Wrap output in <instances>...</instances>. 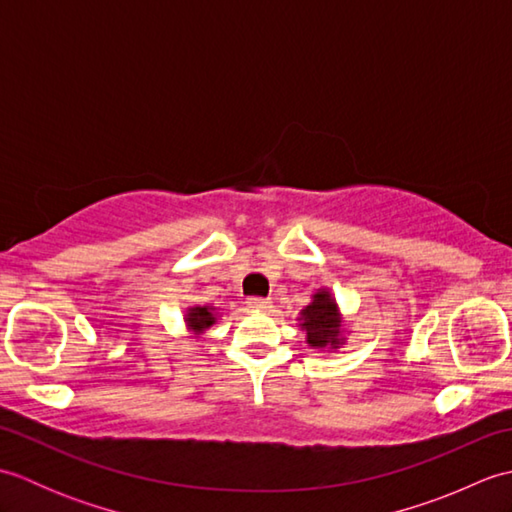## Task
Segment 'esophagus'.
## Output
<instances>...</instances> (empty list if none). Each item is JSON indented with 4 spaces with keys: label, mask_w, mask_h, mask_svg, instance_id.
<instances>
[{
    "label": "esophagus",
    "mask_w": 512,
    "mask_h": 512,
    "mask_svg": "<svg viewBox=\"0 0 512 512\" xmlns=\"http://www.w3.org/2000/svg\"><path fill=\"white\" fill-rule=\"evenodd\" d=\"M248 308H253V310H268L270 308V299H264V297H248Z\"/></svg>",
    "instance_id": "obj_1"
}]
</instances>
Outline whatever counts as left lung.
Returning a JSON list of instances; mask_svg holds the SVG:
<instances>
[{"mask_svg": "<svg viewBox=\"0 0 512 512\" xmlns=\"http://www.w3.org/2000/svg\"><path fill=\"white\" fill-rule=\"evenodd\" d=\"M301 328L306 330L310 347H339L343 343L339 310L330 292H317L310 306L301 310Z\"/></svg>", "mask_w": 512, "mask_h": 512, "instance_id": "8db88e82", "label": "left lung"}]
</instances>
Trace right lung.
Wrapping results in <instances>:
<instances>
[{
	"label": "right lung",
	"mask_w": 512,
	"mask_h": 512,
	"mask_svg": "<svg viewBox=\"0 0 512 512\" xmlns=\"http://www.w3.org/2000/svg\"><path fill=\"white\" fill-rule=\"evenodd\" d=\"M213 323H215L213 308H209V306L189 308V312H187V325H189V330H193L195 334H202L206 328H211Z\"/></svg>",
	"instance_id": "right-lung-1"
}]
</instances>
